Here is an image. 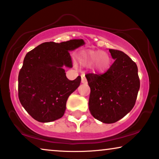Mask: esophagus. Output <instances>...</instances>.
I'll return each mask as SVG.
<instances>
[{"instance_id":"34e87169","label":"esophagus","mask_w":159,"mask_h":159,"mask_svg":"<svg viewBox=\"0 0 159 159\" xmlns=\"http://www.w3.org/2000/svg\"><path fill=\"white\" fill-rule=\"evenodd\" d=\"M81 78H82V83L83 84H86L88 82L87 80H86L85 78V76H84V74H82V75H81Z\"/></svg>"}]
</instances>
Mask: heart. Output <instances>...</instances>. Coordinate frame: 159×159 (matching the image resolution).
Here are the masks:
<instances>
[{
    "mask_svg": "<svg viewBox=\"0 0 159 159\" xmlns=\"http://www.w3.org/2000/svg\"><path fill=\"white\" fill-rule=\"evenodd\" d=\"M79 60L83 64H93V69L97 72L105 71L110 64L109 55L102 51L88 50L83 52L80 55Z\"/></svg>",
    "mask_w": 159,
    "mask_h": 159,
    "instance_id": "obj_1",
    "label": "heart"
}]
</instances>
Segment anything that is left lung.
<instances>
[{
	"mask_svg": "<svg viewBox=\"0 0 159 159\" xmlns=\"http://www.w3.org/2000/svg\"><path fill=\"white\" fill-rule=\"evenodd\" d=\"M114 63L102 75H85L90 88L89 110L104 123H113L134 106L140 82L136 63L122 51L109 49Z\"/></svg>",
	"mask_w": 159,
	"mask_h": 159,
	"instance_id": "8db88e82",
	"label": "left lung"
}]
</instances>
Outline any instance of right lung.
<instances>
[{
    "instance_id": "1",
    "label": "right lung",
    "mask_w": 159,
    "mask_h": 159,
    "mask_svg": "<svg viewBox=\"0 0 159 159\" xmlns=\"http://www.w3.org/2000/svg\"><path fill=\"white\" fill-rule=\"evenodd\" d=\"M84 44L82 39L45 42L26 54L18 76V97L36 120L52 122L64 115L68 98L81 77L69 80L63 66L72 67L69 51Z\"/></svg>"
}]
</instances>
